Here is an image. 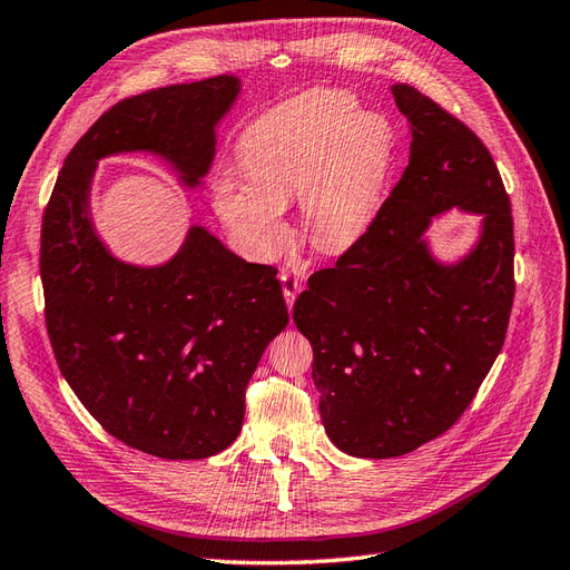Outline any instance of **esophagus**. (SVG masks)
Listing matches in <instances>:
<instances>
[{
  "instance_id": "1",
  "label": "esophagus",
  "mask_w": 570,
  "mask_h": 570,
  "mask_svg": "<svg viewBox=\"0 0 570 570\" xmlns=\"http://www.w3.org/2000/svg\"><path fill=\"white\" fill-rule=\"evenodd\" d=\"M279 282H282V291H284V298L288 308H294V303L301 294V276L296 272H282L279 274Z\"/></svg>"
}]
</instances>
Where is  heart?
I'll return each mask as SVG.
<instances>
[{
  "label": "heart",
  "mask_w": 570,
  "mask_h": 570,
  "mask_svg": "<svg viewBox=\"0 0 570 570\" xmlns=\"http://www.w3.org/2000/svg\"><path fill=\"white\" fill-rule=\"evenodd\" d=\"M395 132L381 112L342 91H315L245 129L238 160L247 180L218 173L212 202L245 253L269 259L288 238L286 202L323 253L340 255L366 236L385 202Z\"/></svg>",
  "instance_id": "b5f03b06"
}]
</instances>
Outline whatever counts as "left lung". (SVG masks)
I'll use <instances>...</instances> for the list:
<instances>
[{
  "instance_id": "obj_1",
  "label": "left lung",
  "mask_w": 570,
  "mask_h": 570,
  "mask_svg": "<svg viewBox=\"0 0 570 570\" xmlns=\"http://www.w3.org/2000/svg\"><path fill=\"white\" fill-rule=\"evenodd\" d=\"M392 96L410 122V166L375 224L296 298L330 441L346 455H406L445 433L499 356L513 308V218L481 139L414 86ZM458 208L480 216L452 263L428 228Z\"/></svg>"
}]
</instances>
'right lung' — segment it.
<instances>
[{
	"mask_svg": "<svg viewBox=\"0 0 570 570\" xmlns=\"http://www.w3.org/2000/svg\"><path fill=\"white\" fill-rule=\"evenodd\" d=\"M240 89L222 75L120 100L69 151L42 216L57 366L110 435L164 460H204L236 441L245 385L288 325L282 284L199 224L158 265L115 257L96 230L91 187L104 158L149 154L202 189Z\"/></svg>",
	"mask_w": 570,
	"mask_h": 570,
	"instance_id": "1",
	"label": "right lung"
}]
</instances>
